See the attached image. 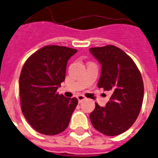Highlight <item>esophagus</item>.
<instances>
[{
  "mask_svg": "<svg viewBox=\"0 0 158 158\" xmlns=\"http://www.w3.org/2000/svg\"><path fill=\"white\" fill-rule=\"evenodd\" d=\"M77 100L79 102H81V101H83L84 100H85V99H86V97L83 96V95H78V96H77Z\"/></svg>",
  "mask_w": 158,
  "mask_h": 158,
  "instance_id": "obj_1",
  "label": "esophagus"
}]
</instances>
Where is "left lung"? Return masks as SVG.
I'll return each instance as SVG.
<instances>
[{
    "mask_svg": "<svg viewBox=\"0 0 158 158\" xmlns=\"http://www.w3.org/2000/svg\"><path fill=\"white\" fill-rule=\"evenodd\" d=\"M90 53L102 66L98 87L110 90L106 107L96 103L90 113L93 127L107 136H116L131 127L141 110L143 81L129 55L114 45L90 48Z\"/></svg>",
    "mask_w": 158,
    "mask_h": 158,
    "instance_id": "obj_1",
    "label": "left lung"
}]
</instances>
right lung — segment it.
<instances>
[{
  "instance_id": "add662e5",
  "label": "right lung",
  "mask_w": 158,
  "mask_h": 158,
  "mask_svg": "<svg viewBox=\"0 0 158 158\" xmlns=\"http://www.w3.org/2000/svg\"><path fill=\"white\" fill-rule=\"evenodd\" d=\"M77 50L48 45L24 62L19 76L22 113L40 134L56 135L64 131L77 106V99L57 92L65 80L68 61Z\"/></svg>"
}]
</instances>
